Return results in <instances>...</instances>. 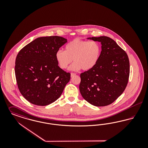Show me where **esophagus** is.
<instances>
[{
    "label": "esophagus",
    "instance_id": "obj_1",
    "mask_svg": "<svg viewBox=\"0 0 148 148\" xmlns=\"http://www.w3.org/2000/svg\"><path fill=\"white\" fill-rule=\"evenodd\" d=\"M76 74L75 73H71V77H73L74 75H75Z\"/></svg>",
    "mask_w": 148,
    "mask_h": 148
}]
</instances>
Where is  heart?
<instances>
[{"instance_id":"obj_1","label":"heart","mask_w":148,"mask_h":148,"mask_svg":"<svg viewBox=\"0 0 148 148\" xmlns=\"http://www.w3.org/2000/svg\"><path fill=\"white\" fill-rule=\"evenodd\" d=\"M101 48L98 42L95 41H86L75 39L68 43L65 50H58L56 58L59 66L66 69L72 62H74L69 70L77 71L82 68L88 71L93 68L98 62Z\"/></svg>"}]
</instances>
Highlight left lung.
<instances>
[{"label":"left lung","instance_id":"obj_1","mask_svg":"<svg viewBox=\"0 0 148 148\" xmlns=\"http://www.w3.org/2000/svg\"><path fill=\"white\" fill-rule=\"evenodd\" d=\"M101 42L98 62L80 74L79 90L86 101L96 106L112 104L124 91L130 73L125 51L113 39L106 36L88 38Z\"/></svg>","mask_w":148,"mask_h":148}]
</instances>
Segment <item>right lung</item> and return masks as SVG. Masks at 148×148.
Segmentation results:
<instances>
[{
  "mask_svg": "<svg viewBox=\"0 0 148 148\" xmlns=\"http://www.w3.org/2000/svg\"><path fill=\"white\" fill-rule=\"evenodd\" d=\"M66 42L67 39L58 36L39 37L18 53L16 80L22 95L30 103L47 106L62 95L71 74L58 66L56 54Z\"/></svg>",
  "mask_w": 148,
  "mask_h": 148,
  "instance_id": "1",
  "label": "right lung"
}]
</instances>
